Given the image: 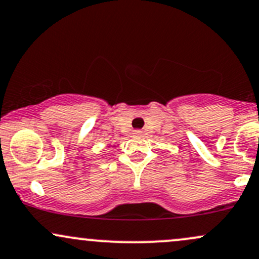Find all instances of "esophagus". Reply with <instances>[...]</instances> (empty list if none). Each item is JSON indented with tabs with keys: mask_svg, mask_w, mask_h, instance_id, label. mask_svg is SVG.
Masks as SVG:
<instances>
[{
	"mask_svg": "<svg viewBox=\"0 0 259 259\" xmlns=\"http://www.w3.org/2000/svg\"><path fill=\"white\" fill-rule=\"evenodd\" d=\"M134 134H135V135H141V132H140V130H134Z\"/></svg>",
	"mask_w": 259,
	"mask_h": 259,
	"instance_id": "1",
	"label": "esophagus"
}]
</instances>
